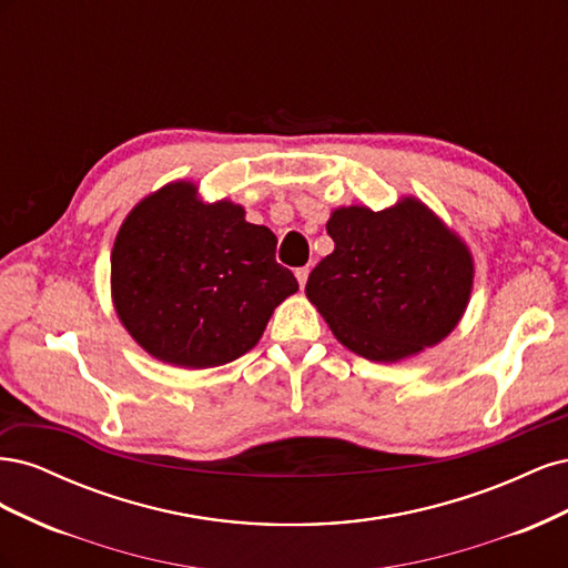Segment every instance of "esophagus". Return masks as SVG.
Listing matches in <instances>:
<instances>
[{"label": "esophagus", "mask_w": 568, "mask_h": 568, "mask_svg": "<svg viewBox=\"0 0 568 568\" xmlns=\"http://www.w3.org/2000/svg\"><path fill=\"white\" fill-rule=\"evenodd\" d=\"M307 274H311V267H307V265H305V267H298V270H296V280H298L301 288H303V286H305V282H307Z\"/></svg>", "instance_id": "obj_1"}]
</instances>
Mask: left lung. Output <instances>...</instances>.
Masks as SVG:
<instances>
[{
  "mask_svg": "<svg viewBox=\"0 0 568 568\" xmlns=\"http://www.w3.org/2000/svg\"><path fill=\"white\" fill-rule=\"evenodd\" d=\"M334 253L305 284L334 336L374 363H395L436 346L467 307L471 255L415 199L388 211L338 209L326 222Z\"/></svg>",
  "mask_w": 568,
  "mask_h": 568,
  "instance_id": "left-lung-1",
  "label": "left lung"
}]
</instances>
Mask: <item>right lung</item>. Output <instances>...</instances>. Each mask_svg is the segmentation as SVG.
<instances>
[{
  "instance_id": "right-lung-1",
  "label": "right lung",
  "mask_w": 568,
  "mask_h": 568,
  "mask_svg": "<svg viewBox=\"0 0 568 568\" xmlns=\"http://www.w3.org/2000/svg\"><path fill=\"white\" fill-rule=\"evenodd\" d=\"M277 236L242 205H205L175 182L128 215L111 253L120 322L140 346L178 367H217L251 351L274 307L296 294L274 261Z\"/></svg>"
}]
</instances>
